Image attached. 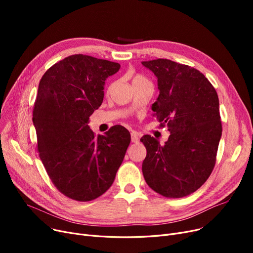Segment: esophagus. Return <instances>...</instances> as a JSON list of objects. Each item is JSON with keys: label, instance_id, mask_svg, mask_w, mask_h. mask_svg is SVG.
<instances>
[{"label": "esophagus", "instance_id": "34e87169", "mask_svg": "<svg viewBox=\"0 0 253 253\" xmlns=\"http://www.w3.org/2000/svg\"><path fill=\"white\" fill-rule=\"evenodd\" d=\"M131 141L134 143H137L139 141V137H138V134L136 133V132H132L131 133Z\"/></svg>", "mask_w": 253, "mask_h": 253}]
</instances>
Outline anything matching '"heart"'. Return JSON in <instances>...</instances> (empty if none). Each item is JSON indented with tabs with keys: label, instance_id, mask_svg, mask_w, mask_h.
I'll return each mask as SVG.
<instances>
[{
	"label": "heart",
	"instance_id": "1",
	"mask_svg": "<svg viewBox=\"0 0 253 253\" xmlns=\"http://www.w3.org/2000/svg\"><path fill=\"white\" fill-rule=\"evenodd\" d=\"M131 80H132V85H136L139 83H143V82H148V80L145 79L143 76L138 75V74H132L131 75ZM113 87V84L110 86V89Z\"/></svg>",
	"mask_w": 253,
	"mask_h": 253
}]
</instances>
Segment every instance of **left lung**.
Listing matches in <instances>:
<instances>
[{
	"label": "left lung",
	"mask_w": 253,
	"mask_h": 253,
	"mask_svg": "<svg viewBox=\"0 0 253 253\" xmlns=\"http://www.w3.org/2000/svg\"><path fill=\"white\" fill-rule=\"evenodd\" d=\"M141 63L158 79L153 116L170 131L164 145L151 135L140 139L147 149L143 177L156 193L182 198L200 188L214 168L222 131L217 93L189 65L163 58Z\"/></svg>",
	"instance_id": "obj_1"
}]
</instances>
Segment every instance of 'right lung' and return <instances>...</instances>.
Masks as SVG:
<instances>
[{"label": "right lung", "instance_id": "add662e5", "mask_svg": "<svg viewBox=\"0 0 253 253\" xmlns=\"http://www.w3.org/2000/svg\"><path fill=\"white\" fill-rule=\"evenodd\" d=\"M119 63L75 54L53 64L39 84L33 111L38 152L51 181L73 200H94L110 189L131 136L114 126L95 136L89 117L103 100L104 81Z\"/></svg>", "mask_w": 253, "mask_h": 253}]
</instances>
